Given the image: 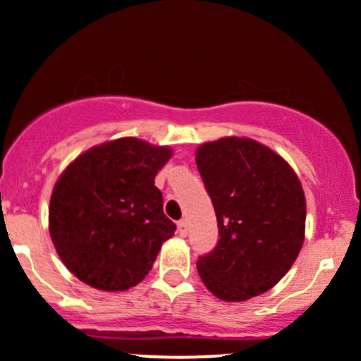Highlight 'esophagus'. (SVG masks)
Instances as JSON below:
<instances>
[{
	"instance_id": "34e87169",
	"label": "esophagus",
	"mask_w": 361,
	"mask_h": 361,
	"mask_svg": "<svg viewBox=\"0 0 361 361\" xmlns=\"http://www.w3.org/2000/svg\"><path fill=\"white\" fill-rule=\"evenodd\" d=\"M178 233H180V236H187L188 233L187 220H180V222H178Z\"/></svg>"
}]
</instances>
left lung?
Returning a JSON list of instances; mask_svg holds the SVG:
<instances>
[{"mask_svg": "<svg viewBox=\"0 0 361 361\" xmlns=\"http://www.w3.org/2000/svg\"><path fill=\"white\" fill-rule=\"evenodd\" d=\"M195 164L220 236L216 247L197 259L199 277L224 302L262 295L302 250L307 204L298 176L274 149L248 137L204 142Z\"/></svg>", "mask_w": 361, "mask_h": 361, "instance_id": "8db88e82", "label": "left lung"}]
</instances>
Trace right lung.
<instances>
[{
	"mask_svg": "<svg viewBox=\"0 0 361 361\" xmlns=\"http://www.w3.org/2000/svg\"><path fill=\"white\" fill-rule=\"evenodd\" d=\"M171 157L167 146L121 137L87 149L63 171L49 204V233L80 282L127 291L148 275L176 229L155 187Z\"/></svg>",
	"mask_w": 361,
	"mask_h": 361,
	"instance_id": "add662e5",
	"label": "right lung"
}]
</instances>
